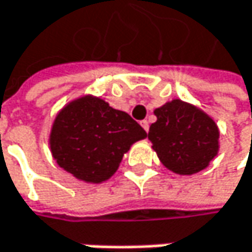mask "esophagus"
Here are the masks:
<instances>
[{
    "instance_id": "obj_1",
    "label": "esophagus",
    "mask_w": 252,
    "mask_h": 252,
    "mask_svg": "<svg viewBox=\"0 0 252 252\" xmlns=\"http://www.w3.org/2000/svg\"><path fill=\"white\" fill-rule=\"evenodd\" d=\"M140 124H141V126H143V128H144L146 131H149L150 124H149V121H147V120H143V121H141Z\"/></svg>"
}]
</instances>
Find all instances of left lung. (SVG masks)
<instances>
[{
    "mask_svg": "<svg viewBox=\"0 0 252 252\" xmlns=\"http://www.w3.org/2000/svg\"><path fill=\"white\" fill-rule=\"evenodd\" d=\"M154 115L149 140L169 170L194 174L208 167L219 149V131L211 117L180 99L157 108Z\"/></svg>",
    "mask_w": 252,
    "mask_h": 252,
    "instance_id": "8db88e82",
    "label": "left lung"
}]
</instances>
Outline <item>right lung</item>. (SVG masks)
<instances>
[{
    "instance_id": "right-lung-1",
    "label": "right lung",
    "mask_w": 252,
    "mask_h": 252,
    "mask_svg": "<svg viewBox=\"0 0 252 252\" xmlns=\"http://www.w3.org/2000/svg\"><path fill=\"white\" fill-rule=\"evenodd\" d=\"M147 132L126 112L94 96H83L58 114L50 149L58 164L76 179L101 183L117 172L131 144Z\"/></svg>"
}]
</instances>
